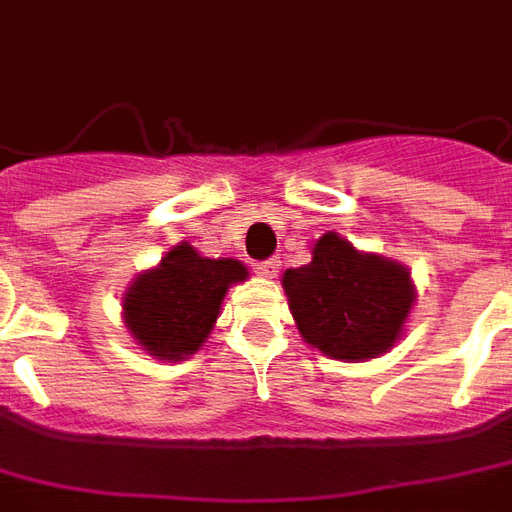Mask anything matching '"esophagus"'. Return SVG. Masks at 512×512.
Returning <instances> with one entry per match:
<instances>
[{"label":"esophagus","mask_w":512,"mask_h":512,"mask_svg":"<svg viewBox=\"0 0 512 512\" xmlns=\"http://www.w3.org/2000/svg\"><path fill=\"white\" fill-rule=\"evenodd\" d=\"M279 266H282V263H279L276 257H271V260L257 266V274L263 276V279H276V276H279Z\"/></svg>","instance_id":"esophagus-1"}]
</instances>
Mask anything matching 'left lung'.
Returning <instances> with one entry per match:
<instances>
[{"label":"left lung","mask_w":512,"mask_h":512,"mask_svg":"<svg viewBox=\"0 0 512 512\" xmlns=\"http://www.w3.org/2000/svg\"><path fill=\"white\" fill-rule=\"evenodd\" d=\"M282 287L301 339L344 363L396 347L418 301L410 268L333 230L314 241L312 263L287 268Z\"/></svg>","instance_id":"obj_1"}]
</instances>
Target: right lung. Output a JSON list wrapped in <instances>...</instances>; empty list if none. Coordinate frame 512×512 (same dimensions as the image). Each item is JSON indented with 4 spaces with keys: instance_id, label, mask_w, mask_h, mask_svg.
Returning <instances> with one entry per match:
<instances>
[{
    "instance_id": "add662e5",
    "label": "right lung",
    "mask_w": 512,
    "mask_h": 512,
    "mask_svg": "<svg viewBox=\"0 0 512 512\" xmlns=\"http://www.w3.org/2000/svg\"><path fill=\"white\" fill-rule=\"evenodd\" d=\"M246 279L249 271L236 257L211 260L181 241L132 279L121 298V320L157 361H184L211 336L227 290Z\"/></svg>"
}]
</instances>
